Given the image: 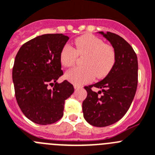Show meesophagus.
Returning <instances> with one entry per match:
<instances>
[{
  "mask_svg": "<svg viewBox=\"0 0 155 155\" xmlns=\"http://www.w3.org/2000/svg\"><path fill=\"white\" fill-rule=\"evenodd\" d=\"M82 87H83V86H80V85H76V84L74 85V88H75V89H76V90H78V89H80V88H82Z\"/></svg>",
  "mask_w": 155,
  "mask_h": 155,
  "instance_id": "1",
  "label": "esophagus"
}]
</instances>
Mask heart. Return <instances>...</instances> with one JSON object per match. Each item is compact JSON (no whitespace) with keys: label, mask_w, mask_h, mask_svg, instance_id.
Returning a JSON list of instances; mask_svg holds the SVG:
<instances>
[{"label":"heart","mask_w":155,"mask_h":155,"mask_svg":"<svg viewBox=\"0 0 155 155\" xmlns=\"http://www.w3.org/2000/svg\"><path fill=\"white\" fill-rule=\"evenodd\" d=\"M75 48L69 44L62 47L59 55L61 64L65 67L73 65L78 55L83 56V66L74 67L65 72V78L75 84H84L96 76L102 79L107 76L116 62V51L110 45L93 35H84L74 41Z\"/></svg>","instance_id":"1"}]
</instances>
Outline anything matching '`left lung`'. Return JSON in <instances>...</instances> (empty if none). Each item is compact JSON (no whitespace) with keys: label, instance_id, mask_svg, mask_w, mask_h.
<instances>
[{"label":"left lung","instance_id":"1","mask_svg":"<svg viewBox=\"0 0 155 155\" xmlns=\"http://www.w3.org/2000/svg\"><path fill=\"white\" fill-rule=\"evenodd\" d=\"M99 33L115 49L116 62L103 80L84 87L87 97L83 102V112L90 124L103 127L117 122L129 110L137 87L138 63L133 48L122 37L110 31ZM94 87L101 90L95 92Z\"/></svg>","mask_w":155,"mask_h":155}]
</instances>
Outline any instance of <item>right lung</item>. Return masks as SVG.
I'll list each match as a JSON object with an SVG mask.
<instances>
[{"label": "right lung", "instance_id": "add662e5", "mask_svg": "<svg viewBox=\"0 0 155 155\" xmlns=\"http://www.w3.org/2000/svg\"><path fill=\"white\" fill-rule=\"evenodd\" d=\"M69 38L63 34L38 36L25 43L15 57L12 79L17 103L26 117L38 124L60 120L65 100L74 92L67 80L57 83L63 75L59 55Z\"/></svg>", "mask_w": 155, "mask_h": 155}]
</instances>
